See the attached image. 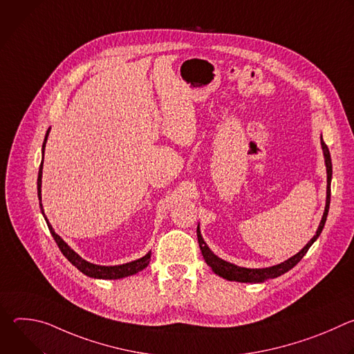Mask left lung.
<instances>
[{"label": "left lung", "instance_id": "8db88e82", "mask_svg": "<svg viewBox=\"0 0 354 354\" xmlns=\"http://www.w3.org/2000/svg\"><path fill=\"white\" fill-rule=\"evenodd\" d=\"M321 144H322V149H324V156H325V164H326V172H328V186H326V206H325V213L322 216L321 224L318 227L317 234L314 235V238L302 248L297 255L291 257L290 259H287L286 262L272 266V268H266V269H246V268H239L235 266L230 262H225L223 259H220L218 257H216L213 252L210 250V248L206 245L203 236L200 234V230L197 227V241H198V246L201 250V255H203L206 263L213 269V272L227 280L231 281H239V283H261L265 281L268 279H276L281 274H284L286 272H288L290 269H292L304 255L308 252V249L311 248V245L317 241V238L319 236V234L324 230L326 217H328V212H329V205H330V179H332V161H330V154H329V148L325 144V141L321 137Z\"/></svg>", "mask_w": 354, "mask_h": 354}]
</instances>
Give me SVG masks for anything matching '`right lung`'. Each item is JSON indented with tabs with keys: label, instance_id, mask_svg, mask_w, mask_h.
I'll return each instance as SVG.
<instances>
[{
	"label": "right lung",
	"instance_id": "obj_1",
	"mask_svg": "<svg viewBox=\"0 0 354 354\" xmlns=\"http://www.w3.org/2000/svg\"><path fill=\"white\" fill-rule=\"evenodd\" d=\"M47 136H48V130L46 133V137H44V141H43V151H44V145H46V140H47ZM41 169H43V160H41V164H40V168H39V175H37V196H39V200H40V186H41ZM41 206V205H40ZM43 213V210H41ZM46 223H47V227L50 230V232H52L57 246L60 248L62 254L80 270L84 274L89 276V277H93V279H122V277H126V276H131V274H136L137 272L142 270L144 268H147V265L149 263V259H151V252H148V254L134 262H129V263H124V265H119V266H99V265H93V263H89L86 261H84L78 254H75V252L55 232L53 227L50 225V223L47 221V218L44 217Z\"/></svg>",
	"mask_w": 354,
	"mask_h": 354
}]
</instances>
